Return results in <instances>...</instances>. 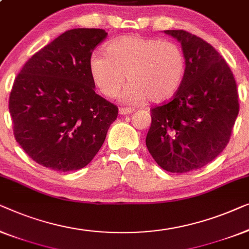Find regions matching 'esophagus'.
Instances as JSON below:
<instances>
[{
  "label": "esophagus",
  "instance_id": "34e87169",
  "mask_svg": "<svg viewBox=\"0 0 249 249\" xmlns=\"http://www.w3.org/2000/svg\"><path fill=\"white\" fill-rule=\"evenodd\" d=\"M133 109H131V108H120V114L121 115H129L133 113Z\"/></svg>",
  "mask_w": 249,
  "mask_h": 249
}]
</instances>
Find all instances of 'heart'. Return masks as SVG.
Listing matches in <instances>:
<instances>
[{
  "label": "heart",
  "mask_w": 249,
  "mask_h": 249,
  "mask_svg": "<svg viewBox=\"0 0 249 249\" xmlns=\"http://www.w3.org/2000/svg\"><path fill=\"white\" fill-rule=\"evenodd\" d=\"M91 79L104 96H118L126 82L127 104L149 98L163 103L178 92L186 75V57L179 45L139 35L118 37L106 46V54L94 52L89 58Z\"/></svg>",
  "instance_id": "heart-1"
}]
</instances>
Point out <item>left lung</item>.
I'll list each match as a JSON object with an SVG mask.
<instances>
[{"label": "left lung", "mask_w": 249, "mask_h": 249, "mask_svg": "<svg viewBox=\"0 0 249 249\" xmlns=\"http://www.w3.org/2000/svg\"><path fill=\"white\" fill-rule=\"evenodd\" d=\"M180 41L186 75L168 103L151 108L145 144L162 169L184 174L214 160L229 143L239 113L236 80L214 47L185 30H164Z\"/></svg>", "instance_id": "1"}]
</instances>
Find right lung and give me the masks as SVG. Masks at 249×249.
<instances>
[{
	"mask_svg": "<svg viewBox=\"0 0 249 249\" xmlns=\"http://www.w3.org/2000/svg\"><path fill=\"white\" fill-rule=\"evenodd\" d=\"M103 29L65 31L26 62L9 98L16 141L41 166L79 170L97 155L118 108L94 91L89 58Z\"/></svg>",
	"mask_w": 249,
	"mask_h": 249,
	"instance_id": "right-lung-1",
	"label": "right lung"
}]
</instances>
